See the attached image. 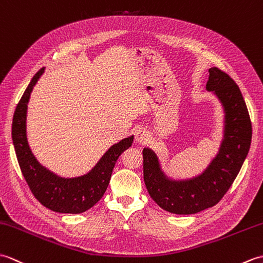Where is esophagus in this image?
Returning <instances> with one entry per match:
<instances>
[{"instance_id":"esophagus-1","label":"esophagus","mask_w":263,"mask_h":263,"mask_svg":"<svg viewBox=\"0 0 263 263\" xmlns=\"http://www.w3.org/2000/svg\"><path fill=\"white\" fill-rule=\"evenodd\" d=\"M151 138V134L147 129L145 128H138L135 134V139L136 142L139 144H145L146 142H148V139Z\"/></svg>"}]
</instances>
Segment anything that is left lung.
<instances>
[{"mask_svg":"<svg viewBox=\"0 0 263 263\" xmlns=\"http://www.w3.org/2000/svg\"><path fill=\"white\" fill-rule=\"evenodd\" d=\"M208 91H214L225 110V134L217 156L199 177L172 181L161 171L149 148L143 149L144 181L149 196L164 211L190 215L215 206L231 188L249 153L252 124L240 87L229 74L209 68Z\"/></svg>","mask_w":263,"mask_h":263,"instance_id":"left-lung-1","label":"left lung"}]
</instances>
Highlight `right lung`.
Masks as SVG:
<instances>
[{"mask_svg":"<svg viewBox=\"0 0 263 263\" xmlns=\"http://www.w3.org/2000/svg\"><path fill=\"white\" fill-rule=\"evenodd\" d=\"M45 68L34 74L15 108L12 122V139L21 172L36 199L51 211L80 214L93 207L106 192L115 164L122 152L129 148L134 137L122 139L108 149L98 164L85 176L65 179L57 177L40 165L27 141L26 119L28 101L34 84Z\"/></svg>","mask_w":263,"mask_h":263,"instance_id":"right-lung-1","label":"right lung"}]
</instances>
